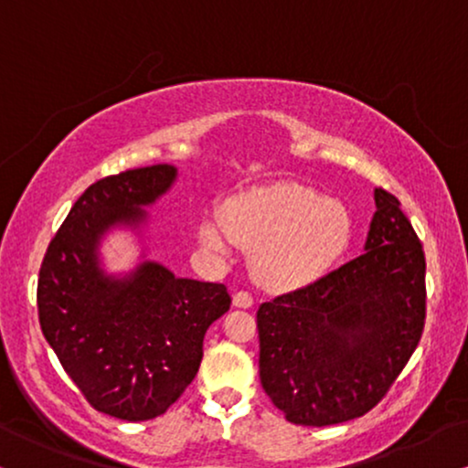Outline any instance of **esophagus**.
I'll use <instances>...</instances> for the list:
<instances>
[{"label": "esophagus", "mask_w": 468, "mask_h": 468, "mask_svg": "<svg viewBox=\"0 0 468 468\" xmlns=\"http://www.w3.org/2000/svg\"><path fill=\"white\" fill-rule=\"evenodd\" d=\"M233 305L235 308H250L252 297L249 292H244V290H239V292L233 294Z\"/></svg>", "instance_id": "obj_1"}]
</instances>
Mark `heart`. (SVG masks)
Segmentation results:
<instances>
[{"label": "heart", "instance_id": "b5f03b06", "mask_svg": "<svg viewBox=\"0 0 468 468\" xmlns=\"http://www.w3.org/2000/svg\"><path fill=\"white\" fill-rule=\"evenodd\" d=\"M354 222L341 202L299 182H272L235 193L222 213L211 211L197 227L204 250L229 255L252 250V275L275 292L319 282L350 249Z\"/></svg>", "mask_w": 468, "mask_h": 468}]
</instances>
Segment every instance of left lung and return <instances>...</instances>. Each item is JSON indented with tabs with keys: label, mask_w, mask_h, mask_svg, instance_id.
<instances>
[{
	"label": "left lung",
	"mask_w": 468,
	"mask_h": 468,
	"mask_svg": "<svg viewBox=\"0 0 468 468\" xmlns=\"http://www.w3.org/2000/svg\"><path fill=\"white\" fill-rule=\"evenodd\" d=\"M363 255L257 310L260 378L288 422L361 418L420 341L424 252L400 202L374 189Z\"/></svg>",
	"instance_id": "left-lung-1"
}]
</instances>
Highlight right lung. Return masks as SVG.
Segmentation results:
<instances>
[{
    "instance_id": "add662e5",
    "label": "right lung",
    "mask_w": 468,
    "mask_h": 468,
    "mask_svg": "<svg viewBox=\"0 0 468 468\" xmlns=\"http://www.w3.org/2000/svg\"><path fill=\"white\" fill-rule=\"evenodd\" d=\"M178 180L152 165L94 182L52 238L37 286L39 324L74 385L94 410L121 420L160 416L196 378L208 325L229 313L224 283L176 277L149 260L147 224ZM127 229L142 246L137 266L110 273L100 246Z\"/></svg>"
}]
</instances>
